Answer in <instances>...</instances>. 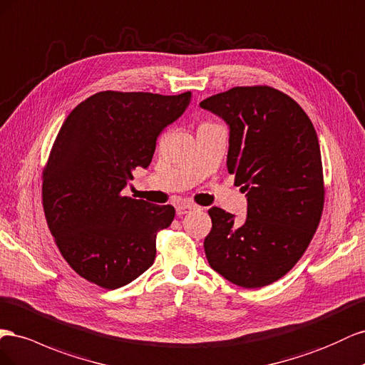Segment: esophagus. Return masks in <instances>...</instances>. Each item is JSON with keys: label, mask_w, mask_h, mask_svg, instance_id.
I'll list each match as a JSON object with an SVG mask.
<instances>
[{"label": "esophagus", "mask_w": 365, "mask_h": 365, "mask_svg": "<svg viewBox=\"0 0 365 365\" xmlns=\"http://www.w3.org/2000/svg\"><path fill=\"white\" fill-rule=\"evenodd\" d=\"M194 210H197V206L192 205V203H179V205L175 206V212H177V215H179V217L188 214V212H191Z\"/></svg>", "instance_id": "obj_1"}]
</instances>
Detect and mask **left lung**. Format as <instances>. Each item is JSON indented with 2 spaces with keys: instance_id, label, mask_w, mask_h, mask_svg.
Listing matches in <instances>:
<instances>
[{
  "instance_id": "obj_1",
  "label": "left lung",
  "mask_w": 365,
  "mask_h": 365,
  "mask_svg": "<svg viewBox=\"0 0 365 365\" xmlns=\"http://www.w3.org/2000/svg\"><path fill=\"white\" fill-rule=\"evenodd\" d=\"M229 125L227 171L247 197V217L211 207L207 263L231 283L257 289L284 277L321 220L324 180L317 131L304 110L267 86L234 87L200 102Z\"/></svg>"
}]
</instances>
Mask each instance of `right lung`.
<instances>
[{
	"instance_id": "1",
	"label": "right lung",
	"mask_w": 365,
	"mask_h": 365,
	"mask_svg": "<svg viewBox=\"0 0 365 365\" xmlns=\"http://www.w3.org/2000/svg\"><path fill=\"white\" fill-rule=\"evenodd\" d=\"M190 102L191 91H99L62 123L43 173V206L59 252L90 283L118 289L154 263L155 237L175 210L123 188L138 166L148 168L159 134Z\"/></svg>"
}]
</instances>
